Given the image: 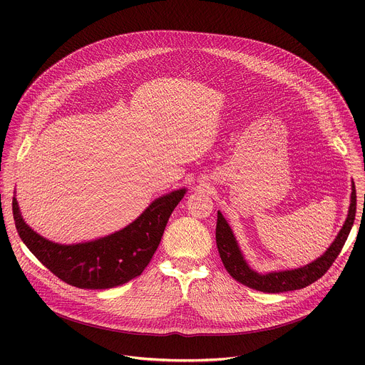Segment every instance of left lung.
I'll use <instances>...</instances> for the list:
<instances>
[{
  "label": "left lung",
  "mask_w": 365,
  "mask_h": 365,
  "mask_svg": "<svg viewBox=\"0 0 365 365\" xmlns=\"http://www.w3.org/2000/svg\"><path fill=\"white\" fill-rule=\"evenodd\" d=\"M351 190H352L351 203L348 207L346 220L342 228L339 230L338 235L335 237L334 242L329 245V248H327V251L321 257H318L317 259H314V262L303 267H297L292 270L269 272L266 274L258 273L248 266L230 224L227 222L224 215L218 211L217 234H215L217 247L227 272L232 276V279L242 283L244 286H248L251 289L264 292V293H282V292L297 290L317 282L332 266L352 228V224L355 220V211H356V193H355L354 182L351 185Z\"/></svg>",
  "instance_id": "obj_1"
}]
</instances>
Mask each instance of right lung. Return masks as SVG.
Listing matches in <instances>:
<instances>
[{
    "label": "right lung",
    "instance_id": "1",
    "mask_svg": "<svg viewBox=\"0 0 365 365\" xmlns=\"http://www.w3.org/2000/svg\"><path fill=\"white\" fill-rule=\"evenodd\" d=\"M186 189L154 199L125 228L98 240L59 244L31 230L13 197L17 232L38 262L65 283L79 289H111L140 276L163 237L168 221Z\"/></svg>",
    "mask_w": 365,
    "mask_h": 365
}]
</instances>
